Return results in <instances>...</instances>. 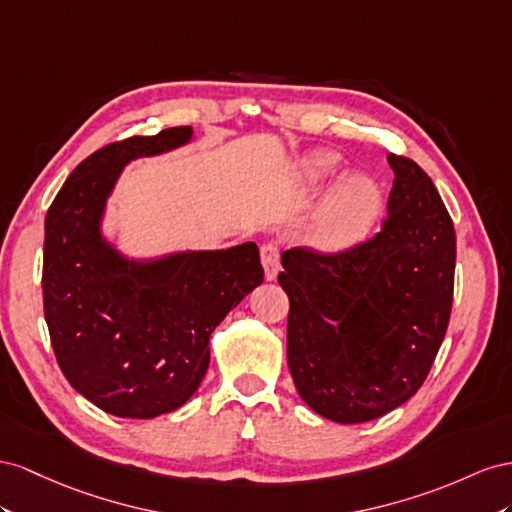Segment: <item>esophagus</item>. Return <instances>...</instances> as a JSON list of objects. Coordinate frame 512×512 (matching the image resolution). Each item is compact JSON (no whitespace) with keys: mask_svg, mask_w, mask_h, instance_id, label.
Listing matches in <instances>:
<instances>
[{"mask_svg":"<svg viewBox=\"0 0 512 512\" xmlns=\"http://www.w3.org/2000/svg\"><path fill=\"white\" fill-rule=\"evenodd\" d=\"M259 255H261V264H264L266 279L268 281L276 279V274H279V246L268 242L259 248Z\"/></svg>","mask_w":512,"mask_h":512,"instance_id":"obj_1","label":"esophagus"}]
</instances>
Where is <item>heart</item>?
Here are the masks:
<instances>
[{
    "label": "heart",
    "mask_w": 512,
    "mask_h": 512,
    "mask_svg": "<svg viewBox=\"0 0 512 512\" xmlns=\"http://www.w3.org/2000/svg\"><path fill=\"white\" fill-rule=\"evenodd\" d=\"M309 165L315 175L328 173L337 165L332 152L315 154ZM379 212V191L367 178L347 180L337 195L330 199L324 214L319 218L317 238L324 244H347L362 238L373 225Z\"/></svg>",
    "instance_id": "1"
}]
</instances>
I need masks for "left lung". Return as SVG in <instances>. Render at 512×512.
<instances>
[{"instance_id": "left-lung-1", "label": "left lung", "mask_w": 512, "mask_h": 512, "mask_svg": "<svg viewBox=\"0 0 512 512\" xmlns=\"http://www.w3.org/2000/svg\"><path fill=\"white\" fill-rule=\"evenodd\" d=\"M394 182L379 231L337 251L281 255L287 362L302 401L354 425L425 384L455 291V225L429 175L390 154Z\"/></svg>"}]
</instances>
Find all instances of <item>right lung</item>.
Returning <instances> with one entry per match:
<instances>
[{
	"label": "right lung",
	"instance_id": "add662e5",
	"mask_svg": "<svg viewBox=\"0 0 512 512\" xmlns=\"http://www.w3.org/2000/svg\"><path fill=\"white\" fill-rule=\"evenodd\" d=\"M188 137L191 128L175 126L102 145L45 218L42 302L57 364L87 401L120 418H154L191 399L212 330L264 281L253 242L135 266L100 240L98 218L122 167Z\"/></svg>",
	"mask_w": 512,
	"mask_h": 512
}]
</instances>
